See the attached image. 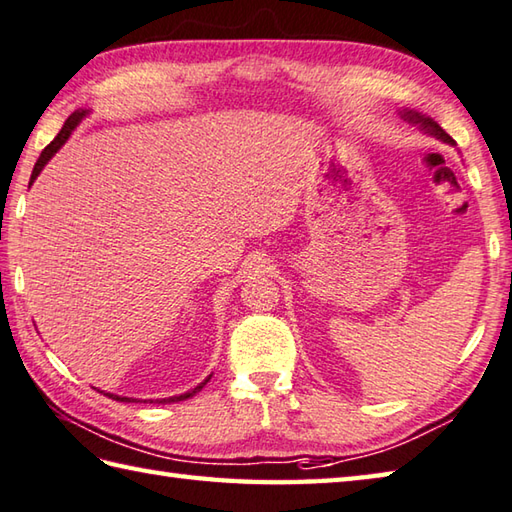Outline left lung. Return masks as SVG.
<instances>
[{
    "instance_id": "left-lung-1",
    "label": "left lung",
    "mask_w": 512,
    "mask_h": 512,
    "mask_svg": "<svg viewBox=\"0 0 512 512\" xmlns=\"http://www.w3.org/2000/svg\"><path fill=\"white\" fill-rule=\"evenodd\" d=\"M401 118L403 120H408V122H412V124H419V127L426 131V133H430V136H437L439 140H443V142H448V144H455V140H452L446 131H443L439 124L432 120V118H426V115H421V113H417V111H403L401 113Z\"/></svg>"
}]
</instances>
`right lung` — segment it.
I'll use <instances>...</instances> for the list:
<instances>
[{
    "mask_svg": "<svg viewBox=\"0 0 512 512\" xmlns=\"http://www.w3.org/2000/svg\"><path fill=\"white\" fill-rule=\"evenodd\" d=\"M84 115H86V111H75V113H71L69 115V120H66L64 122V127H62V131L60 133H57V136H55V140L51 142V144H48V147L42 151V156L40 158H37V162H35V167H33V173H31V185H33V180L37 178V176H40V171L46 167V162L48 160H51L53 156H55V153L57 151H60L62 149V144L66 142V140H69V136H71V133H73V129L77 127V124H80L82 122V118H84ZM211 379V376H207V379L205 381H202L200 385H196V388L194 390H189V392H185V394H178V397H169V399H160L158 403H173V401H185V399H189V397H194V394L196 392H200L202 388H205V383ZM106 397H109V399H113V401H122V403H133V401H136L138 403V399H129V397H118V394H111V392H106Z\"/></svg>",
    "mask_w": 512,
    "mask_h": 512,
    "instance_id": "add662e5",
    "label": "right lung"
}]
</instances>
